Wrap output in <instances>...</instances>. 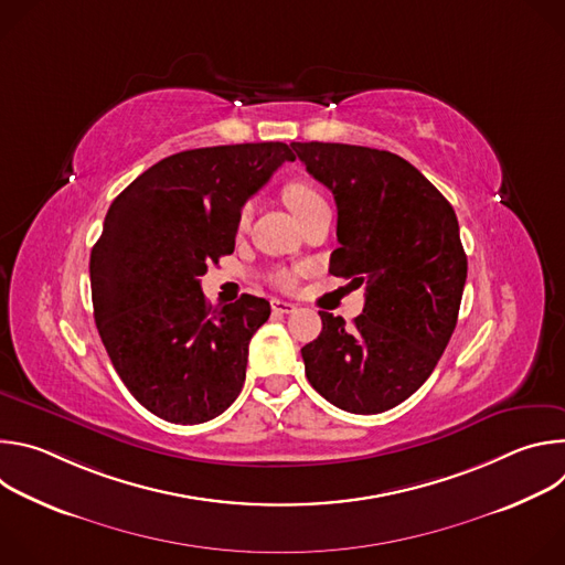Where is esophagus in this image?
Listing matches in <instances>:
<instances>
[{
    "instance_id": "34e87169",
    "label": "esophagus",
    "mask_w": 565,
    "mask_h": 565,
    "mask_svg": "<svg viewBox=\"0 0 565 565\" xmlns=\"http://www.w3.org/2000/svg\"><path fill=\"white\" fill-rule=\"evenodd\" d=\"M270 306H273V310H275V312H279V315H290V312H295V310H297V306H295V303L284 301V299H273V301H270Z\"/></svg>"
}]
</instances>
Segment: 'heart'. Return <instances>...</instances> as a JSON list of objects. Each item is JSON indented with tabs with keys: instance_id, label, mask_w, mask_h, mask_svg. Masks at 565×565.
<instances>
[{
	"instance_id": "heart-1",
	"label": "heart",
	"mask_w": 565,
	"mask_h": 565,
	"mask_svg": "<svg viewBox=\"0 0 565 565\" xmlns=\"http://www.w3.org/2000/svg\"><path fill=\"white\" fill-rule=\"evenodd\" d=\"M284 201L297 214V218L310 214L317 207L327 205V199L321 196V192L312 183H306V181H290L284 188ZM248 216H250V203L244 205V210H241V223H246ZM270 281L279 288H292L295 286V273L288 270V268H277V270L270 273Z\"/></svg>"
}]
</instances>
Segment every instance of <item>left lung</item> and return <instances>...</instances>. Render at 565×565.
Here are the masks:
<instances>
[{"label":"left lung","instance_id":"left-lung-1","mask_svg":"<svg viewBox=\"0 0 565 565\" xmlns=\"http://www.w3.org/2000/svg\"><path fill=\"white\" fill-rule=\"evenodd\" d=\"M338 205L340 248L329 273L364 286L347 327L319 310L301 349L306 377L349 414H382L416 393L456 329L467 257L449 201L405 158L342 142H290Z\"/></svg>","mask_w":565,"mask_h":565}]
</instances>
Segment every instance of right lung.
Masks as SVG:
<instances>
[{
    "label": "right lung",
    "mask_w": 565,
    "mask_h": 565,
    "mask_svg": "<svg viewBox=\"0 0 565 565\" xmlns=\"http://www.w3.org/2000/svg\"><path fill=\"white\" fill-rule=\"evenodd\" d=\"M286 160V142L188 149L111 203L89 262L94 317L116 373L153 416L201 425L241 393L270 303L241 295L212 306L199 277L234 253L241 207Z\"/></svg>",
    "instance_id": "right-lung-1"
}]
</instances>
